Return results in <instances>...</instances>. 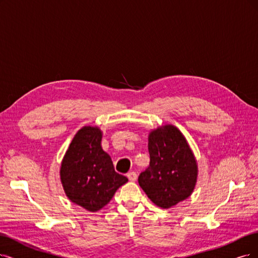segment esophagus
Returning <instances> with one entry per match:
<instances>
[{"mask_svg": "<svg viewBox=\"0 0 258 258\" xmlns=\"http://www.w3.org/2000/svg\"><path fill=\"white\" fill-rule=\"evenodd\" d=\"M127 177H128L130 180H132V182H135V180L137 179V173L133 171V172L127 173Z\"/></svg>", "mask_w": 258, "mask_h": 258, "instance_id": "obj_1", "label": "esophagus"}]
</instances>
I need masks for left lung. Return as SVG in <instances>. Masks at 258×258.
<instances>
[{"instance_id":"8db88e82","label":"left lung","mask_w":258,"mask_h":258,"mask_svg":"<svg viewBox=\"0 0 258 258\" xmlns=\"http://www.w3.org/2000/svg\"><path fill=\"white\" fill-rule=\"evenodd\" d=\"M150 166L138 177L139 186L160 208L168 209L191 196L198 164L183 133L165 124L149 133Z\"/></svg>"}]
</instances>
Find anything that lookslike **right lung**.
<instances>
[{
    "label": "right lung",
    "instance_id": "1",
    "mask_svg": "<svg viewBox=\"0 0 258 258\" xmlns=\"http://www.w3.org/2000/svg\"><path fill=\"white\" fill-rule=\"evenodd\" d=\"M101 141L100 127H82L67 150L59 171L66 196L89 212H98L107 205L118 188L128 180L114 171Z\"/></svg>",
    "mask_w": 258,
    "mask_h": 258
}]
</instances>
